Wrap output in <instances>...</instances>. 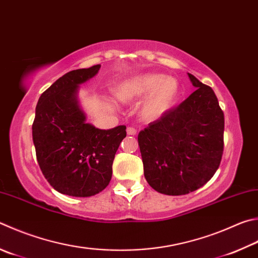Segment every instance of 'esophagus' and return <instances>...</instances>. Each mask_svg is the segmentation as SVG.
<instances>
[{
	"label": "esophagus",
	"mask_w": 258,
	"mask_h": 258,
	"mask_svg": "<svg viewBox=\"0 0 258 258\" xmlns=\"http://www.w3.org/2000/svg\"><path fill=\"white\" fill-rule=\"evenodd\" d=\"M127 134L128 135H135V134H137V130L132 127V126H130V127H127Z\"/></svg>",
	"instance_id": "obj_1"
}]
</instances>
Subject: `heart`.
Returning a JSON list of instances; mask_svg holds the SVG:
<instances>
[{"label": "heart", "instance_id": "1", "mask_svg": "<svg viewBox=\"0 0 258 258\" xmlns=\"http://www.w3.org/2000/svg\"><path fill=\"white\" fill-rule=\"evenodd\" d=\"M117 99L124 102L141 99L150 95L142 106L141 116L147 120H156L176 104L178 83L162 74H141L124 80L115 87Z\"/></svg>", "mask_w": 258, "mask_h": 258}]
</instances>
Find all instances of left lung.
I'll return each instance as SVG.
<instances>
[{
  "label": "left lung",
  "mask_w": 258,
  "mask_h": 258,
  "mask_svg": "<svg viewBox=\"0 0 258 258\" xmlns=\"http://www.w3.org/2000/svg\"><path fill=\"white\" fill-rule=\"evenodd\" d=\"M198 89L139 133L145 179L166 195L202 187L223 154L224 115L212 88L188 73Z\"/></svg>",
  "instance_id": "obj_1"
}]
</instances>
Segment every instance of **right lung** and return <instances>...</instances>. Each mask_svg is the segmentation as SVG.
<instances>
[{"label":"right lung","mask_w":258,"mask_h":258,"mask_svg":"<svg viewBox=\"0 0 258 258\" xmlns=\"http://www.w3.org/2000/svg\"><path fill=\"white\" fill-rule=\"evenodd\" d=\"M100 64L74 70L45 90L32 123L36 157L46 179L59 193L76 198L96 195L108 186L117 149L126 126L99 130L86 123L76 92L99 71Z\"/></svg>","instance_id":"obj_1"}]
</instances>
